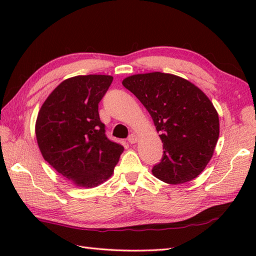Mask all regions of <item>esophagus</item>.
I'll use <instances>...</instances> for the list:
<instances>
[{
  "label": "esophagus",
  "mask_w": 256,
  "mask_h": 256,
  "mask_svg": "<svg viewBox=\"0 0 256 256\" xmlns=\"http://www.w3.org/2000/svg\"><path fill=\"white\" fill-rule=\"evenodd\" d=\"M128 142L130 143H131V144H135V143H136L138 142V135L136 134H131V135H130V136H128Z\"/></svg>",
  "instance_id": "1"
}]
</instances>
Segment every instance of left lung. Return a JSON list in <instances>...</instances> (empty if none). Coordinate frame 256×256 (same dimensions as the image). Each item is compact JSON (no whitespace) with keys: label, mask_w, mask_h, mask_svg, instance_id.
Instances as JSON below:
<instances>
[{"label":"left lung","mask_w":256,"mask_h":256,"mask_svg":"<svg viewBox=\"0 0 256 256\" xmlns=\"http://www.w3.org/2000/svg\"><path fill=\"white\" fill-rule=\"evenodd\" d=\"M122 84L142 102L160 132L164 148L152 172L160 180L179 184L200 175L218 142V112L198 86L175 74H133Z\"/></svg>","instance_id":"obj_1"}]
</instances>
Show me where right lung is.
I'll list each match as a JSON object with an SVG mask.
<instances>
[{
	"mask_svg": "<svg viewBox=\"0 0 256 256\" xmlns=\"http://www.w3.org/2000/svg\"><path fill=\"white\" fill-rule=\"evenodd\" d=\"M112 80L106 74L64 80L38 112L35 133L42 157L78 187L104 182L124 150L106 138L98 111Z\"/></svg>",
	"mask_w": 256,
	"mask_h": 256,
	"instance_id": "obj_1",
	"label": "right lung"
}]
</instances>
